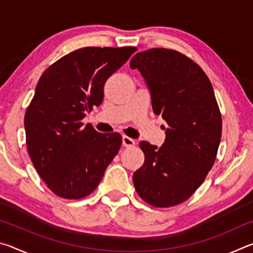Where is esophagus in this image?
<instances>
[{
    "label": "esophagus",
    "mask_w": 253,
    "mask_h": 253,
    "mask_svg": "<svg viewBox=\"0 0 253 253\" xmlns=\"http://www.w3.org/2000/svg\"><path fill=\"white\" fill-rule=\"evenodd\" d=\"M135 140L130 138V137L128 136H123V145L125 147H131V146H135Z\"/></svg>",
    "instance_id": "esophagus-1"
}]
</instances>
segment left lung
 I'll list each match as a JSON object with an SVG mask.
<instances>
[{"instance_id": "1", "label": "left lung", "mask_w": 253, "mask_h": 253, "mask_svg": "<svg viewBox=\"0 0 253 253\" xmlns=\"http://www.w3.org/2000/svg\"><path fill=\"white\" fill-rule=\"evenodd\" d=\"M130 68L146 80L154 113L169 125L160 148L139 143L145 162L132 175L135 190L152 207H174L198 190L215 162L222 135L219 105L202 68L176 50L142 51Z\"/></svg>"}]
</instances>
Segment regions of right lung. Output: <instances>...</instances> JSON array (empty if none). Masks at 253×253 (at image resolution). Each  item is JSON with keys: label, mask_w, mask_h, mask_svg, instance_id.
I'll use <instances>...</instances> for the list:
<instances>
[{"label": "right lung", "mask_w": 253, "mask_h": 253, "mask_svg": "<svg viewBox=\"0 0 253 253\" xmlns=\"http://www.w3.org/2000/svg\"><path fill=\"white\" fill-rule=\"evenodd\" d=\"M135 46H85L42 74L24 116L27 147L38 174L60 198L92 193L122 146L118 132L101 134L81 122L104 99V85Z\"/></svg>", "instance_id": "1"}]
</instances>
